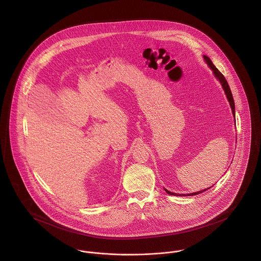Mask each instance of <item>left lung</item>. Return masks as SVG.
I'll return each instance as SVG.
<instances>
[{"label": "left lung", "mask_w": 261, "mask_h": 261, "mask_svg": "<svg viewBox=\"0 0 261 261\" xmlns=\"http://www.w3.org/2000/svg\"><path fill=\"white\" fill-rule=\"evenodd\" d=\"M204 57V60L206 61V63L208 64V66L212 69V71H213V73H214V75H215V77L220 81V83H221V85H222V87L224 89V91H225V94H226V96H227V99H228V101H229V103H230V107H231L232 113H233V116L235 117V106H234V100H233V97H232V93L231 90H230V88H229V85H228V83H227V81H226V79H225V77L222 75V73L213 65V63H212V61L210 60V59L208 58L207 56H203ZM207 189H209V188H207ZM207 189H204L202 191H198V192H194V193H190V194H187L188 196H191V195H197V194H199V193H202L203 191H206ZM165 191L169 194V195H175V196H177V195H179V196H183V194L182 195H180V194H177V193H173V192H170V191H168V190H166L165 189ZM185 196V195H184Z\"/></svg>", "instance_id": "8db88e82"}]
</instances>
